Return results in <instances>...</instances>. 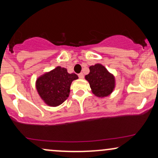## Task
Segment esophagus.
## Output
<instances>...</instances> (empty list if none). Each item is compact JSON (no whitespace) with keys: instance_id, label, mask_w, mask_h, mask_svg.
<instances>
[{"instance_id":"34e87169","label":"esophagus","mask_w":158,"mask_h":158,"mask_svg":"<svg viewBox=\"0 0 158 158\" xmlns=\"http://www.w3.org/2000/svg\"><path fill=\"white\" fill-rule=\"evenodd\" d=\"M78 77H79V79H83V78H84V74L82 73H80L78 74Z\"/></svg>"}]
</instances>
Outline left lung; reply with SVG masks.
<instances>
[{
    "label": "left lung",
    "mask_w": 158,
    "mask_h": 158,
    "mask_svg": "<svg viewBox=\"0 0 158 158\" xmlns=\"http://www.w3.org/2000/svg\"><path fill=\"white\" fill-rule=\"evenodd\" d=\"M90 73L85 76L89 82L90 88L97 97H107L113 91L114 88V78L104 66L97 64L90 66Z\"/></svg>",
    "instance_id": "1"
}]
</instances>
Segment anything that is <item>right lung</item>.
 Segmentation results:
<instances>
[{
    "mask_svg": "<svg viewBox=\"0 0 158 158\" xmlns=\"http://www.w3.org/2000/svg\"><path fill=\"white\" fill-rule=\"evenodd\" d=\"M77 79V74H70L66 68L57 67L39 77L36 81V88L43 100L48 106L55 107L68 99L70 85Z\"/></svg>",
    "mask_w": 158,
    "mask_h": 158,
    "instance_id": "right-lung-1",
    "label": "right lung"
}]
</instances>
